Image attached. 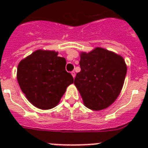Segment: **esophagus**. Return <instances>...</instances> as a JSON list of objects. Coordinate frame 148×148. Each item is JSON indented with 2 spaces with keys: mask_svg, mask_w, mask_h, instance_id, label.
<instances>
[{
  "mask_svg": "<svg viewBox=\"0 0 148 148\" xmlns=\"http://www.w3.org/2000/svg\"><path fill=\"white\" fill-rule=\"evenodd\" d=\"M71 74H72V75H73V78H75V72L73 71V72H72V73H71Z\"/></svg>",
  "mask_w": 148,
  "mask_h": 148,
  "instance_id": "34e87169",
  "label": "esophagus"
}]
</instances>
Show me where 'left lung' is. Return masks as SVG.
Wrapping results in <instances>:
<instances>
[{
  "instance_id": "1",
  "label": "left lung",
  "mask_w": 148,
  "mask_h": 148,
  "mask_svg": "<svg viewBox=\"0 0 148 148\" xmlns=\"http://www.w3.org/2000/svg\"><path fill=\"white\" fill-rule=\"evenodd\" d=\"M81 71L74 84L84 104L92 110H101L114 102L121 92L127 73L124 58L113 52L96 47L80 54Z\"/></svg>"
}]
</instances>
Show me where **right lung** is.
I'll return each mask as SVG.
<instances>
[{
  "mask_svg": "<svg viewBox=\"0 0 148 148\" xmlns=\"http://www.w3.org/2000/svg\"><path fill=\"white\" fill-rule=\"evenodd\" d=\"M66 63L58 52L42 49L20 61L17 79L31 104L41 110L58 105L66 87L73 83L72 75L65 70Z\"/></svg>",
  "mask_w": 148,
  "mask_h": 148,
  "instance_id": "obj_1",
  "label": "right lung"
}]
</instances>
